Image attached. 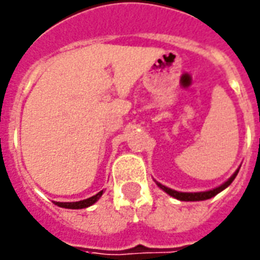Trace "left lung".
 <instances>
[{
    "label": "left lung",
    "mask_w": 260,
    "mask_h": 260,
    "mask_svg": "<svg viewBox=\"0 0 260 260\" xmlns=\"http://www.w3.org/2000/svg\"><path fill=\"white\" fill-rule=\"evenodd\" d=\"M239 173V169L236 170L235 173L232 174V177L225 181L222 185H219V187L214 188V189H210V191H205V192H178V191H174V189H170V188L165 187V185H162V184L156 183V185L164 189L166 193H169L170 196H173L178 201H183V202H199V201H206V199H210V198H213L215 196L217 193H219L221 191H223L225 188H228L229 185L232 184V181L235 180L236 176Z\"/></svg>",
    "instance_id": "left-lung-1"
}]
</instances>
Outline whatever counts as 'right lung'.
<instances>
[{"label":"right lung","mask_w":260,"mask_h":260,"mask_svg":"<svg viewBox=\"0 0 260 260\" xmlns=\"http://www.w3.org/2000/svg\"><path fill=\"white\" fill-rule=\"evenodd\" d=\"M104 191L98 192L96 195L91 196L88 199H84V201H79V202H54L55 205L59 206V207H64V209H86V207H90L91 205H94L95 202L98 201L99 198L102 196Z\"/></svg>","instance_id":"obj_1"}]
</instances>
